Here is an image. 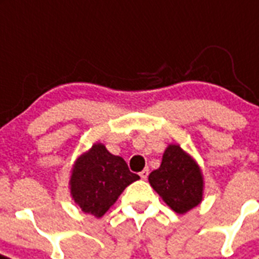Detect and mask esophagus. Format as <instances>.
Wrapping results in <instances>:
<instances>
[{
	"label": "esophagus",
	"instance_id": "obj_1",
	"mask_svg": "<svg viewBox=\"0 0 259 259\" xmlns=\"http://www.w3.org/2000/svg\"><path fill=\"white\" fill-rule=\"evenodd\" d=\"M148 176H149V169H148V167H145L144 170H143V171H140V177H141V180H147L148 178Z\"/></svg>",
	"mask_w": 259,
	"mask_h": 259
}]
</instances>
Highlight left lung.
Instances as JSON below:
<instances>
[{
	"instance_id": "8db88e82",
	"label": "left lung",
	"mask_w": 259,
	"mask_h": 259,
	"mask_svg": "<svg viewBox=\"0 0 259 259\" xmlns=\"http://www.w3.org/2000/svg\"><path fill=\"white\" fill-rule=\"evenodd\" d=\"M151 186L177 213H186L203 200L204 178L200 166L180 144H169L160 167L148 178Z\"/></svg>"
}]
</instances>
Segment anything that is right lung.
I'll return each instance as SVG.
<instances>
[{
	"mask_svg": "<svg viewBox=\"0 0 259 259\" xmlns=\"http://www.w3.org/2000/svg\"><path fill=\"white\" fill-rule=\"evenodd\" d=\"M140 180L125 161L111 154L102 143L78 156L70 170V196L85 213L102 218L132 182Z\"/></svg>",
	"mask_w": 259,
	"mask_h": 259,
	"instance_id": "right-lung-1",
	"label": "right lung"
}]
</instances>
